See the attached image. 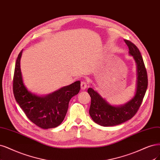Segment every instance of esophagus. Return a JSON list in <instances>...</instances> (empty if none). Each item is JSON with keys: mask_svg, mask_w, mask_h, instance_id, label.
<instances>
[{"mask_svg": "<svg viewBox=\"0 0 160 160\" xmlns=\"http://www.w3.org/2000/svg\"><path fill=\"white\" fill-rule=\"evenodd\" d=\"M87 87V82L86 81H81V88L82 90H85L86 89V88Z\"/></svg>", "mask_w": 160, "mask_h": 160, "instance_id": "obj_1", "label": "esophagus"}]
</instances>
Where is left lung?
Masks as SVG:
<instances>
[{
	"label": "left lung",
	"instance_id": "1",
	"mask_svg": "<svg viewBox=\"0 0 160 160\" xmlns=\"http://www.w3.org/2000/svg\"><path fill=\"white\" fill-rule=\"evenodd\" d=\"M129 49V54L137 66L136 91L134 97L124 105L112 106L98 93L89 88L87 90L91 102L89 114L92 120L102 126H112L122 124L132 118L139 109L148 87V75L141 53L133 43L124 40Z\"/></svg>",
	"mask_w": 160,
	"mask_h": 160
}]
</instances>
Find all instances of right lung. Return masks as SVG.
Returning a JSON list of instances; mask_svg holds the SVG:
<instances>
[{
	"mask_svg": "<svg viewBox=\"0 0 160 160\" xmlns=\"http://www.w3.org/2000/svg\"><path fill=\"white\" fill-rule=\"evenodd\" d=\"M22 51L23 49L18 54L15 65L13 78L14 98L33 123L43 129L56 128L64 120L70 99L79 93L81 82L75 81L46 96L33 94L27 89L22 80L20 69Z\"/></svg>",
	"mask_w": 160,
	"mask_h": 160,
	"instance_id": "right-lung-1",
	"label": "right lung"
}]
</instances>
